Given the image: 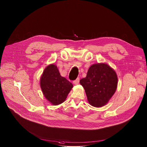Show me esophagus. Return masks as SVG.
Listing matches in <instances>:
<instances>
[{"label": "esophagus", "mask_w": 147, "mask_h": 147, "mask_svg": "<svg viewBox=\"0 0 147 147\" xmlns=\"http://www.w3.org/2000/svg\"><path fill=\"white\" fill-rule=\"evenodd\" d=\"M79 80H80V79H79V78H78L75 80H74V84H75V85H78V84L79 83Z\"/></svg>", "instance_id": "obj_1"}]
</instances>
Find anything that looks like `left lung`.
<instances>
[{
  "instance_id": "8db88e82",
  "label": "left lung",
  "mask_w": 147,
  "mask_h": 147,
  "mask_svg": "<svg viewBox=\"0 0 147 147\" xmlns=\"http://www.w3.org/2000/svg\"><path fill=\"white\" fill-rule=\"evenodd\" d=\"M90 105L100 107L107 104L115 93L118 77L115 71L108 64L97 63L92 65L86 76L80 80Z\"/></svg>"
}]
</instances>
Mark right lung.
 Listing matches in <instances>:
<instances>
[{"mask_svg":"<svg viewBox=\"0 0 147 147\" xmlns=\"http://www.w3.org/2000/svg\"><path fill=\"white\" fill-rule=\"evenodd\" d=\"M40 85L45 97L53 105L63 103L72 89L73 85L61 76L55 64H50L44 69Z\"/></svg>","mask_w":147,"mask_h":147,"instance_id":"add662e5","label":"right lung"}]
</instances>
